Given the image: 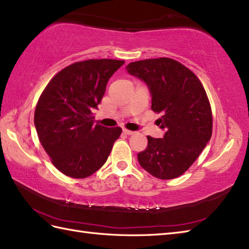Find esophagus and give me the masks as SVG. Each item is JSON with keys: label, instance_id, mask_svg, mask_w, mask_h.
<instances>
[{"label": "esophagus", "instance_id": "esophagus-1", "mask_svg": "<svg viewBox=\"0 0 249 249\" xmlns=\"http://www.w3.org/2000/svg\"><path fill=\"white\" fill-rule=\"evenodd\" d=\"M123 132H124V134H126V135H128V136L135 134V131L129 130V129H126V128H123Z\"/></svg>", "mask_w": 249, "mask_h": 249}]
</instances>
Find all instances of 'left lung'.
Returning <instances> with one entry per match:
<instances>
[{
  "instance_id": "left-lung-1",
  "label": "left lung",
  "mask_w": 249,
  "mask_h": 249,
  "mask_svg": "<svg viewBox=\"0 0 249 249\" xmlns=\"http://www.w3.org/2000/svg\"><path fill=\"white\" fill-rule=\"evenodd\" d=\"M126 69L148 86L152 110L161 114L156 124L165 130L162 139L147 136L139 163L156 178H177L212 136V111L204 86L190 69L166 57L130 62Z\"/></svg>"
}]
</instances>
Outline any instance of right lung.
Listing matches in <instances>:
<instances>
[{"mask_svg": "<svg viewBox=\"0 0 249 249\" xmlns=\"http://www.w3.org/2000/svg\"><path fill=\"white\" fill-rule=\"evenodd\" d=\"M124 60L89 59L62 69L40 95L34 122L44 151L57 170L86 178L100 170L122 128L94 125L92 110L105 94L109 78Z\"/></svg>", "mask_w": 249, "mask_h": 249, "instance_id": "obj_1", "label": "right lung"}]
</instances>
